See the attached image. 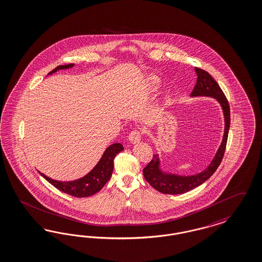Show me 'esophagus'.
I'll list each match as a JSON object with an SVG mask.
<instances>
[{"instance_id":"obj_1","label":"esophagus","mask_w":262,"mask_h":262,"mask_svg":"<svg viewBox=\"0 0 262 262\" xmlns=\"http://www.w3.org/2000/svg\"><path fill=\"white\" fill-rule=\"evenodd\" d=\"M141 138H142V133L141 131L139 130H133L130 134H129V141L132 143V144H136L138 142L141 141Z\"/></svg>"}]
</instances>
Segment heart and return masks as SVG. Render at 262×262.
Returning a JSON list of instances; mask_svg holds the SVG:
<instances>
[{
	"mask_svg": "<svg viewBox=\"0 0 262 262\" xmlns=\"http://www.w3.org/2000/svg\"><path fill=\"white\" fill-rule=\"evenodd\" d=\"M155 84H157V82H155ZM166 102H168V99H167V101Z\"/></svg>",
	"mask_w": 262,
	"mask_h": 262,
	"instance_id": "obj_1",
	"label": "heart"
}]
</instances>
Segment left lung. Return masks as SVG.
I'll use <instances>...</instances> for the list:
<instances>
[{
	"label": "left lung",
	"mask_w": 262,
	"mask_h": 262,
	"mask_svg": "<svg viewBox=\"0 0 262 262\" xmlns=\"http://www.w3.org/2000/svg\"><path fill=\"white\" fill-rule=\"evenodd\" d=\"M194 70L198 75V79L191 96L192 97L206 96V97H212L216 99L223 110L224 118H225L224 136L214 159L210 162L208 167L203 172L193 176H179V175L170 174V173H164L160 168L159 155H155L151 160L148 162V165L144 168L143 173L147 182L154 189H156L160 193L178 194V193H187L193 190L195 187L205 182L216 171L224 157L225 148L227 145L229 127H230L229 102L224 93L221 90L220 86L218 85V83L212 78V76L207 71L199 68H194Z\"/></svg>",
	"instance_id": "left-lung-1"
}]
</instances>
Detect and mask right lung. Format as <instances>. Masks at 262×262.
I'll use <instances>...</instances> for the list:
<instances>
[{"instance_id":"right-lung-1","label":"right lung","mask_w":262,"mask_h":262,"mask_svg":"<svg viewBox=\"0 0 262 262\" xmlns=\"http://www.w3.org/2000/svg\"><path fill=\"white\" fill-rule=\"evenodd\" d=\"M74 63L58 66L57 68L53 69L49 74H52L59 69H68L72 68ZM123 150V146L120 143H115L111 145L106 148L102 155V159L98 162V164L89 172L86 176L80 178L75 181L70 182H61L54 180L45 174L39 172L46 180L51 183L57 190L63 193L70 194L76 198H87L94 193H98L102 190V187L107 182L113 174L114 170V160L115 156Z\"/></svg>"}]
</instances>
